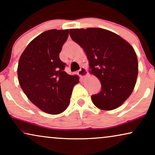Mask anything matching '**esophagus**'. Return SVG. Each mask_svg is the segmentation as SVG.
Listing matches in <instances>:
<instances>
[{"mask_svg": "<svg viewBox=\"0 0 155 155\" xmlns=\"http://www.w3.org/2000/svg\"><path fill=\"white\" fill-rule=\"evenodd\" d=\"M78 75H79L80 77H85V76L87 75V71L86 68H84V67H82L80 69V71H78Z\"/></svg>", "mask_w": 155, "mask_h": 155, "instance_id": "esophagus-1", "label": "esophagus"}]
</instances>
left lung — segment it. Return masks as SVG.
<instances>
[{
  "label": "left lung",
  "mask_w": 155,
  "mask_h": 155,
  "mask_svg": "<svg viewBox=\"0 0 155 155\" xmlns=\"http://www.w3.org/2000/svg\"><path fill=\"white\" fill-rule=\"evenodd\" d=\"M70 36L85 52L90 72L101 84L92 95L97 108L115 109L130 97L138 73L137 55L133 46L116 34L101 28L71 29Z\"/></svg>",
  "instance_id": "8db88e82"
}]
</instances>
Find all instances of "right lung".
I'll return each mask as SVG.
<instances>
[{"label":"right lung","mask_w":155,"mask_h":155,"mask_svg":"<svg viewBox=\"0 0 155 155\" xmlns=\"http://www.w3.org/2000/svg\"><path fill=\"white\" fill-rule=\"evenodd\" d=\"M68 29H50L28 44L18 63L20 85L29 100L49 114L62 113L68 107L78 75L64 71L65 63L59 58Z\"/></svg>","instance_id":"1"}]
</instances>
